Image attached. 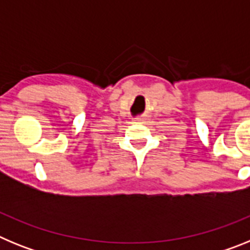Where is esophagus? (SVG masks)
<instances>
[{
    "label": "esophagus",
    "mask_w": 250,
    "mask_h": 250,
    "mask_svg": "<svg viewBox=\"0 0 250 250\" xmlns=\"http://www.w3.org/2000/svg\"><path fill=\"white\" fill-rule=\"evenodd\" d=\"M150 120L149 115H144V116H138V118L134 119V121L138 124H147Z\"/></svg>",
    "instance_id": "34e87169"
}]
</instances>
